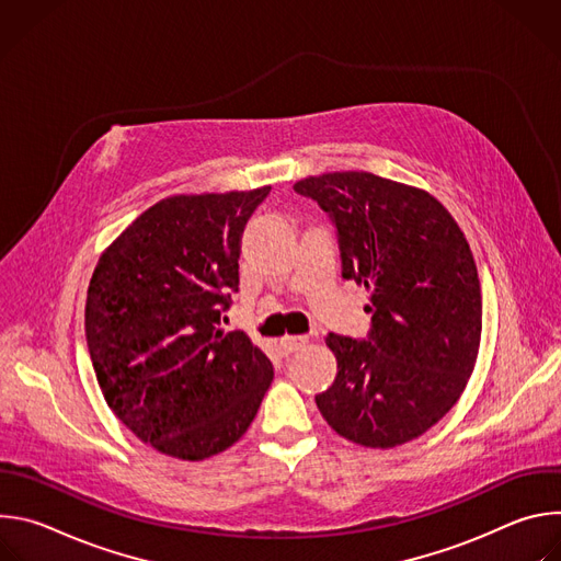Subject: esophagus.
I'll return each mask as SVG.
<instances>
[{
	"mask_svg": "<svg viewBox=\"0 0 561 561\" xmlns=\"http://www.w3.org/2000/svg\"><path fill=\"white\" fill-rule=\"evenodd\" d=\"M308 344V337H301V335H286L279 340V348L288 355V353H295L299 348H304Z\"/></svg>",
	"mask_w": 561,
	"mask_h": 561,
	"instance_id": "34e87169",
	"label": "esophagus"
}]
</instances>
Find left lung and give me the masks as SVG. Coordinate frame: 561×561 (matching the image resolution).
<instances>
[{
	"mask_svg": "<svg viewBox=\"0 0 561 561\" xmlns=\"http://www.w3.org/2000/svg\"><path fill=\"white\" fill-rule=\"evenodd\" d=\"M293 188L329 213L342 277L366 286L373 314L368 337H327L337 377L317 409L355 444L411 442L455 407L474 368L482 290L466 237L433 195L373 173H327Z\"/></svg>",
	"mask_w": 561,
	"mask_h": 561,
	"instance_id": "1",
	"label": "left lung"
}]
</instances>
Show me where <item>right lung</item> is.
<instances>
[{
	"label": "right lung",
	"mask_w": 561,
	"mask_h": 561,
	"mask_svg": "<svg viewBox=\"0 0 561 561\" xmlns=\"http://www.w3.org/2000/svg\"><path fill=\"white\" fill-rule=\"evenodd\" d=\"M271 186L175 195L104 251L87 344L106 404L154 450L199 461L247 433L273 381L242 331H221L239 290L242 232Z\"/></svg>",
	"instance_id": "right-lung-1"
}]
</instances>
